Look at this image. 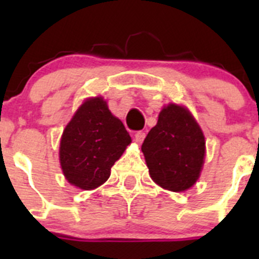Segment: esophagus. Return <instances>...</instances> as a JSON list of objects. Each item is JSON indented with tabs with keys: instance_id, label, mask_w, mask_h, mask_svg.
I'll list each match as a JSON object with an SVG mask.
<instances>
[{
	"instance_id": "obj_1",
	"label": "esophagus",
	"mask_w": 259,
	"mask_h": 259,
	"mask_svg": "<svg viewBox=\"0 0 259 259\" xmlns=\"http://www.w3.org/2000/svg\"><path fill=\"white\" fill-rule=\"evenodd\" d=\"M145 139V133L144 132H137L134 135V140L138 144H142Z\"/></svg>"
}]
</instances>
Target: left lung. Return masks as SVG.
I'll list each match as a JSON object with an SVG mask.
<instances>
[{"instance_id":"obj_1","label":"left lung","mask_w":259,"mask_h":259,"mask_svg":"<svg viewBox=\"0 0 259 259\" xmlns=\"http://www.w3.org/2000/svg\"><path fill=\"white\" fill-rule=\"evenodd\" d=\"M151 179L164 189L184 192L195 184L205 156L202 129L184 106H164L142 145Z\"/></svg>"}]
</instances>
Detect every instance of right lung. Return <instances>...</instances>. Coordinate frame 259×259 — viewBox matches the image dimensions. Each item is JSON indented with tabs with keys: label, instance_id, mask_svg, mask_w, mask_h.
I'll return each instance as SVG.
<instances>
[{
	"label": "right lung",
	"instance_id": "right-lung-1",
	"mask_svg": "<svg viewBox=\"0 0 259 259\" xmlns=\"http://www.w3.org/2000/svg\"><path fill=\"white\" fill-rule=\"evenodd\" d=\"M132 143L124 124L110 113L101 96L83 101L65 127L60 164L65 178L83 190L100 187L111 166Z\"/></svg>",
	"mask_w": 259,
	"mask_h": 259
}]
</instances>
